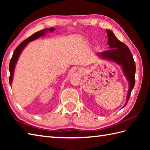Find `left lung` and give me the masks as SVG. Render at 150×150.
<instances>
[{
  "mask_svg": "<svg viewBox=\"0 0 150 150\" xmlns=\"http://www.w3.org/2000/svg\"><path fill=\"white\" fill-rule=\"evenodd\" d=\"M106 31L108 37V44L110 46V50L98 53V56L102 58L113 60L122 66L124 75L129 83V88L127 95L126 102L122 108H123L128 103L130 95L135 83V64L128 47L125 44L118 40L111 30H106Z\"/></svg>",
  "mask_w": 150,
  "mask_h": 150,
  "instance_id": "1",
  "label": "left lung"
}]
</instances>
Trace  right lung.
Instances as JSON below:
<instances>
[{
	"label": "right lung",
	"instance_id": "add662e5",
	"mask_svg": "<svg viewBox=\"0 0 150 150\" xmlns=\"http://www.w3.org/2000/svg\"><path fill=\"white\" fill-rule=\"evenodd\" d=\"M47 31H50V32H52V31H54V28H48V29L46 28V29H44V30H42L39 31H37V32L35 33L30 37H28V39H26V40H24L23 42H22L17 46V48L15 49V52H13V55H12L11 59L10 60V62H9V73H10V75H9V84H10V85L11 84V82L13 80V72H14L15 64H16V63H17V61L18 59V57H19V55H20L21 53L22 52V50L24 48V47L27 45L28 42L35 40L40 37L44 36V34H45V33H46Z\"/></svg>",
	"mask_w": 150,
	"mask_h": 150
}]
</instances>
